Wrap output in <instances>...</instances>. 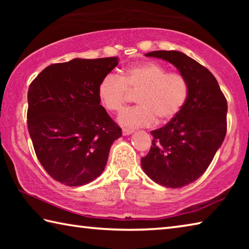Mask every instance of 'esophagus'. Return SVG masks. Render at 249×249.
I'll list each match as a JSON object with an SVG mask.
<instances>
[{"label":"esophagus","mask_w":249,"mask_h":249,"mask_svg":"<svg viewBox=\"0 0 249 249\" xmlns=\"http://www.w3.org/2000/svg\"><path fill=\"white\" fill-rule=\"evenodd\" d=\"M122 132H123V135H124V136H127V135L133 134V133H134V130H133V129H130V128H123V130H122Z\"/></svg>","instance_id":"1"}]
</instances>
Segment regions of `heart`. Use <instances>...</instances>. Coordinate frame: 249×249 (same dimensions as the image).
<instances>
[{
	"label": "heart",
	"mask_w": 249,
	"mask_h": 249,
	"mask_svg": "<svg viewBox=\"0 0 249 249\" xmlns=\"http://www.w3.org/2000/svg\"><path fill=\"white\" fill-rule=\"evenodd\" d=\"M129 91H140L136 107L123 109L119 123L136 128L174 119L183 108L189 96V84L182 75L168 72L158 62L149 61L126 69L122 77L104 75L99 84V98L108 111H120Z\"/></svg>",
	"instance_id": "1"
}]
</instances>
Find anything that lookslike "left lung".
I'll use <instances>...</instances> for the list:
<instances>
[{"mask_svg":"<svg viewBox=\"0 0 249 249\" xmlns=\"http://www.w3.org/2000/svg\"><path fill=\"white\" fill-rule=\"evenodd\" d=\"M146 57L174 65L189 84L183 108L163 127L151 132L149 153L141 160L145 174L166 188H181L204 174L226 135L227 102L210 71L177 50Z\"/></svg>","mask_w":249,"mask_h":249,"instance_id":"1","label":"left lung"}]
</instances>
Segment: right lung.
<instances>
[{
  "label": "right lung",
  "mask_w": 249,
  "mask_h": 249,
  "mask_svg": "<svg viewBox=\"0 0 249 249\" xmlns=\"http://www.w3.org/2000/svg\"><path fill=\"white\" fill-rule=\"evenodd\" d=\"M117 65L119 57L74 58L48 66L29 86V136L41 166L58 182L79 187L95 180L122 136L98 92Z\"/></svg>",
  "instance_id": "add662e5"
}]
</instances>
